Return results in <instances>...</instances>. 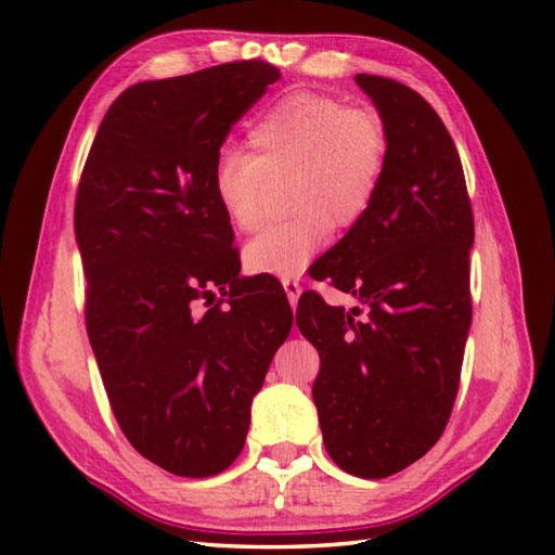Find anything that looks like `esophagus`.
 <instances>
[{
  "label": "esophagus",
  "mask_w": 555,
  "mask_h": 555,
  "mask_svg": "<svg viewBox=\"0 0 555 555\" xmlns=\"http://www.w3.org/2000/svg\"><path fill=\"white\" fill-rule=\"evenodd\" d=\"M284 291H286V296H288V302H291V308L296 310V305H298V298H300V293H302V286L298 284V281H293V279H286L284 281Z\"/></svg>",
  "instance_id": "esophagus-1"
}]
</instances>
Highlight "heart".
Masks as SVG:
<instances>
[{"instance_id":"1","label":"heart","mask_w":555,"mask_h":555,"mask_svg":"<svg viewBox=\"0 0 555 555\" xmlns=\"http://www.w3.org/2000/svg\"><path fill=\"white\" fill-rule=\"evenodd\" d=\"M247 150H227L209 185L235 231L262 221L267 179L291 176L293 217L269 223L245 245L253 274L293 279L332 241V221L352 227L372 207L386 173L388 135L367 109L314 92L279 100L247 131Z\"/></svg>"}]
</instances>
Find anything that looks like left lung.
I'll return each instance as SVG.
<instances>
[{
	"label": "left lung",
	"mask_w": 555,
	"mask_h": 555,
	"mask_svg": "<svg viewBox=\"0 0 555 555\" xmlns=\"http://www.w3.org/2000/svg\"><path fill=\"white\" fill-rule=\"evenodd\" d=\"M388 135L372 207L328 250L317 279L352 293L346 312L308 291L300 334L320 352L312 398L326 453L348 475L384 479L441 439L473 324L475 219L451 133L420 92L358 74Z\"/></svg>",
	"instance_id": "obj_1"
}]
</instances>
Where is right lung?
Wrapping results in <instances>:
<instances>
[{
  "label": "right lung",
  "instance_id": "right-lung-1",
  "mask_svg": "<svg viewBox=\"0 0 555 555\" xmlns=\"http://www.w3.org/2000/svg\"><path fill=\"white\" fill-rule=\"evenodd\" d=\"M279 78L247 59L131 86L104 114L78 183L86 326L112 412L140 455L179 477L219 475L241 455L293 324L284 288L238 276L209 185L233 124ZM203 299L212 308L197 311Z\"/></svg>",
  "mask_w": 555,
  "mask_h": 555
}]
</instances>
